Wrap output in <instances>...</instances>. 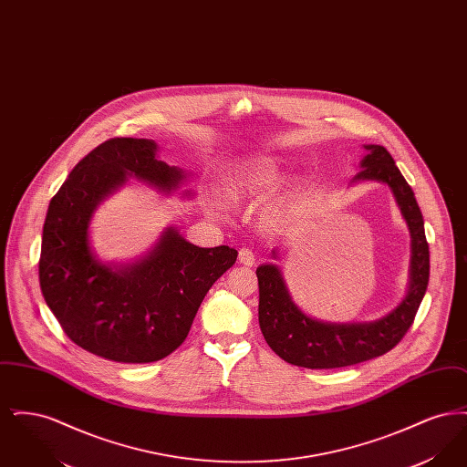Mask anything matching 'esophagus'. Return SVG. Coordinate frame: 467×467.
<instances>
[{
    "mask_svg": "<svg viewBox=\"0 0 467 467\" xmlns=\"http://www.w3.org/2000/svg\"><path fill=\"white\" fill-rule=\"evenodd\" d=\"M238 261L244 265V266H252L255 263V255H254V252L248 246H244L238 252Z\"/></svg>",
    "mask_w": 467,
    "mask_h": 467,
    "instance_id": "34e87169",
    "label": "esophagus"
}]
</instances>
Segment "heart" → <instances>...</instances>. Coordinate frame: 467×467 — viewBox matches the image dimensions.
I'll return each mask as SVG.
<instances>
[{
    "label": "heart",
    "instance_id": "b5f03b06",
    "mask_svg": "<svg viewBox=\"0 0 467 467\" xmlns=\"http://www.w3.org/2000/svg\"><path fill=\"white\" fill-rule=\"evenodd\" d=\"M282 183V171L271 159H261L244 168L233 182V192L238 198H265Z\"/></svg>",
    "mask_w": 467,
    "mask_h": 467
}]
</instances>
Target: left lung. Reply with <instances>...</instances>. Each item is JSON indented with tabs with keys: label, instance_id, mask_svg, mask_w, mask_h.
I'll use <instances>...</instances> for the list:
<instances>
[{
	"label": "left lung",
	"instance_id": "obj_1",
	"mask_svg": "<svg viewBox=\"0 0 467 467\" xmlns=\"http://www.w3.org/2000/svg\"><path fill=\"white\" fill-rule=\"evenodd\" d=\"M364 149L368 156L362 159L360 171L354 180L387 183L411 233L410 289L400 306L377 322L324 324L306 317L292 303L278 267L275 265L257 267L261 331L276 356L299 368H345L387 354L408 333L427 290L429 244L415 194L385 147L366 145Z\"/></svg>",
	"mask_w": 467,
	"mask_h": 467
}]
</instances>
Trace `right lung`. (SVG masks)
Returning <instances> with one entry per match:
<instances>
[{
  "label": "right lung",
  "mask_w": 467,
  "mask_h": 467,
  "mask_svg": "<svg viewBox=\"0 0 467 467\" xmlns=\"http://www.w3.org/2000/svg\"><path fill=\"white\" fill-rule=\"evenodd\" d=\"M143 138H110L71 170L50 200L38 263L47 306L67 337L115 362H154L175 352L210 287L236 263L231 246L200 248L168 229L149 257L122 269L99 265L89 246L98 202L126 177L171 191L183 173Z\"/></svg>",
  "instance_id": "obj_1"
}]
</instances>
